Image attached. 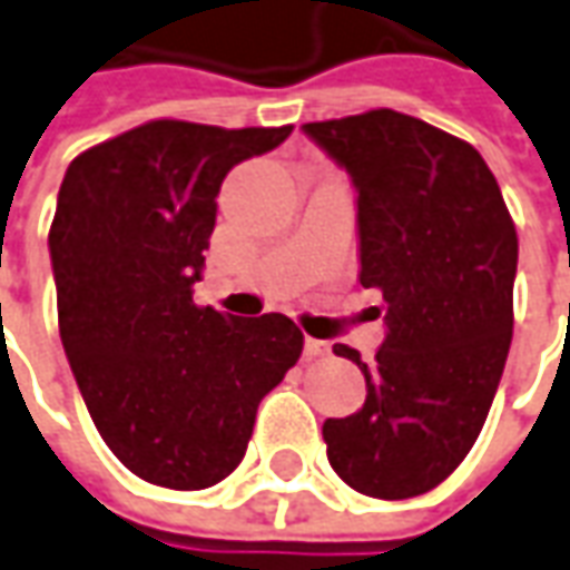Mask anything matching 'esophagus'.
<instances>
[{"mask_svg":"<svg viewBox=\"0 0 570 570\" xmlns=\"http://www.w3.org/2000/svg\"><path fill=\"white\" fill-rule=\"evenodd\" d=\"M324 355H331V343H324V340H305V358H324Z\"/></svg>","mask_w":570,"mask_h":570,"instance_id":"obj_1","label":"esophagus"}]
</instances>
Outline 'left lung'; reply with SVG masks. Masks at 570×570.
<instances>
[{"label": "left lung", "mask_w": 570, "mask_h": 570, "mask_svg": "<svg viewBox=\"0 0 570 570\" xmlns=\"http://www.w3.org/2000/svg\"><path fill=\"white\" fill-rule=\"evenodd\" d=\"M358 193L362 286L386 340L362 367L365 405L324 421L334 471L374 499H412L464 462L512 346L518 234L480 153L433 124L374 108L302 124Z\"/></svg>", "instance_id": "8db88e82"}]
</instances>
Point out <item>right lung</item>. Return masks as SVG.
<instances>
[{"label":"right lung","mask_w":570,"mask_h":570,"mask_svg":"<svg viewBox=\"0 0 570 570\" xmlns=\"http://www.w3.org/2000/svg\"><path fill=\"white\" fill-rule=\"evenodd\" d=\"M289 134L161 118L80 153L61 180L49 227L61 346L106 446L155 487L227 478L258 402L299 362L286 315L193 302L224 177Z\"/></svg>","instance_id":"1"}]
</instances>
